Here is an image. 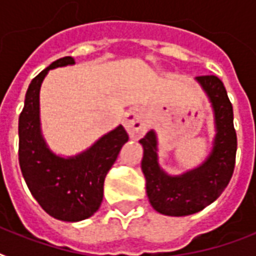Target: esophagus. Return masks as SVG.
Returning a JSON list of instances; mask_svg holds the SVG:
<instances>
[{
	"mask_svg": "<svg viewBox=\"0 0 256 256\" xmlns=\"http://www.w3.org/2000/svg\"><path fill=\"white\" fill-rule=\"evenodd\" d=\"M124 126L132 138H138L146 132V120L138 108H130L124 114Z\"/></svg>",
	"mask_w": 256,
	"mask_h": 256,
	"instance_id": "esophagus-1",
	"label": "esophagus"
}]
</instances>
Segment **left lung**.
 <instances>
[{
    "instance_id": "1",
    "label": "left lung",
    "mask_w": 256,
    "mask_h": 256,
    "mask_svg": "<svg viewBox=\"0 0 256 256\" xmlns=\"http://www.w3.org/2000/svg\"><path fill=\"white\" fill-rule=\"evenodd\" d=\"M195 81L210 100L214 114L215 136L206 160L182 174L171 175L160 168L156 132L150 130L140 140L148 202L160 214L170 216H186L203 210L219 198L234 172L236 132L226 88L215 76L196 77Z\"/></svg>"
}]
</instances>
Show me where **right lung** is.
<instances>
[{
	"label": "right lung",
	"instance_id": "obj_1",
	"mask_svg": "<svg viewBox=\"0 0 256 256\" xmlns=\"http://www.w3.org/2000/svg\"><path fill=\"white\" fill-rule=\"evenodd\" d=\"M74 64L72 57L60 58L30 82L18 120V160L24 179L40 206L64 222H80L100 208L106 174L128 140L120 124L77 156H58L49 148L41 128L40 90L50 70Z\"/></svg>",
	"mask_w": 256,
	"mask_h": 256
}]
</instances>
